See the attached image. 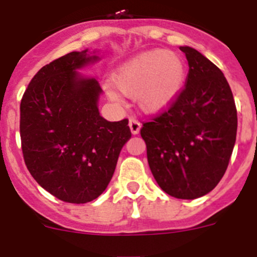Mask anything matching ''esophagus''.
I'll return each instance as SVG.
<instances>
[{"instance_id": "34e87169", "label": "esophagus", "mask_w": 257, "mask_h": 257, "mask_svg": "<svg viewBox=\"0 0 257 257\" xmlns=\"http://www.w3.org/2000/svg\"><path fill=\"white\" fill-rule=\"evenodd\" d=\"M129 128H131L132 134H134V136H136V134H138L139 132H141L142 124L139 123V121L137 120V119L131 118V119H129Z\"/></svg>"}]
</instances>
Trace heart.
<instances>
[{"instance_id":"b5f03b06","label":"heart","mask_w":257,"mask_h":257,"mask_svg":"<svg viewBox=\"0 0 257 257\" xmlns=\"http://www.w3.org/2000/svg\"><path fill=\"white\" fill-rule=\"evenodd\" d=\"M187 66L183 57L171 50H151L136 55L111 74V84L123 95L134 96L141 110L159 114L168 110L184 88ZM111 101H120L115 89L106 86Z\"/></svg>"}]
</instances>
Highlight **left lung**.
<instances>
[{"label": "left lung", "mask_w": 257, "mask_h": 257, "mask_svg": "<svg viewBox=\"0 0 257 257\" xmlns=\"http://www.w3.org/2000/svg\"><path fill=\"white\" fill-rule=\"evenodd\" d=\"M186 86L167 111L143 124L149 168L169 196L195 200L212 191L227 169L236 142L237 111L217 66L193 47Z\"/></svg>", "instance_id": "8db88e82"}]
</instances>
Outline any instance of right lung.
Wrapping results in <instances>:
<instances>
[{
	"mask_svg": "<svg viewBox=\"0 0 257 257\" xmlns=\"http://www.w3.org/2000/svg\"><path fill=\"white\" fill-rule=\"evenodd\" d=\"M96 50L73 51L32 78L20 105V136L27 169L49 193L86 203L105 191L132 133L128 119L99 113L101 88L79 73L100 60Z\"/></svg>",
	"mask_w": 257,
	"mask_h": 257,
	"instance_id": "add662e5",
	"label": "right lung"
}]
</instances>
